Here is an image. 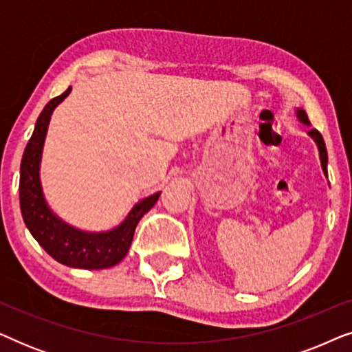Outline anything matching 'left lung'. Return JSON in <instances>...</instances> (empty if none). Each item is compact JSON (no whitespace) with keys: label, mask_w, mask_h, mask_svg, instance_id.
Wrapping results in <instances>:
<instances>
[{"label":"left lung","mask_w":352,"mask_h":352,"mask_svg":"<svg viewBox=\"0 0 352 352\" xmlns=\"http://www.w3.org/2000/svg\"><path fill=\"white\" fill-rule=\"evenodd\" d=\"M298 117L302 123L309 124V120H307V115L305 110H298ZM309 134L312 138H314V141L317 142V147H319V153H320V163H322V168H324V173L327 175V147H325V142H324V138H322V134L317 131L316 128L309 129Z\"/></svg>","instance_id":"obj_1"}]
</instances>
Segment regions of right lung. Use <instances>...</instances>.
Wrapping results in <instances>:
<instances>
[{
  "label": "right lung",
  "instance_id": "1",
  "mask_svg": "<svg viewBox=\"0 0 352 352\" xmlns=\"http://www.w3.org/2000/svg\"><path fill=\"white\" fill-rule=\"evenodd\" d=\"M70 89L72 86L64 94L57 96L46 104L36 120L35 131L23 151L21 181H19L22 218L36 242L56 261L78 269H107L118 264L126 256L138 223L157 204L160 192L134 205L123 224H120L117 229L110 230V232H81V230L62 223L59 218L51 213L43 199L38 171H40L43 142H45L51 113L56 105H59L69 96Z\"/></svg>",
  "mask_w": 352,
  "mask_h": 352
}]
</instances>
